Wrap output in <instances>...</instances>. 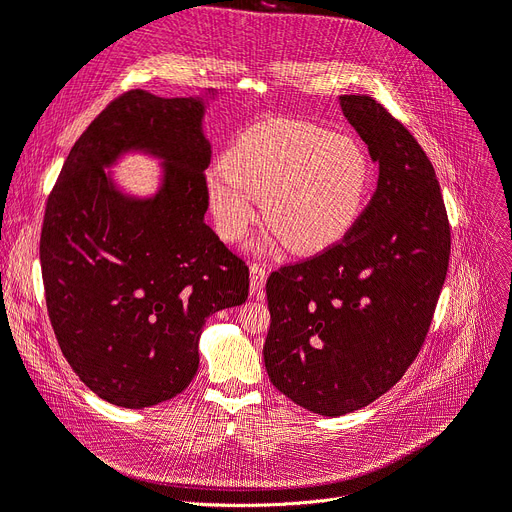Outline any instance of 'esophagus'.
I'll use <instances>...</instances> for the list:
<instances>
[{
  "label": "esophagus",
  "instance_id": "1",
  "mask_svg": "<svg viewBox=\"0 0 512 512\" xmlns=\"http://www.w3.org/2000/svg\"><path fill=\"white\" fill-rule=\"evenodd\" d=\"M251 295L253 297H263V286H265V278H268V270L263 268L259 263H251Z\"/></svg>",
  "mask_w": 512,
  "mask_h": 512
}]
</instances>
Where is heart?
Returning <instances> with one entry per match:
<instances>
[{"instance_id": "1", "label": "heart", "mask_w": 512, "mask_h": 512, "mask_svg": "<svg viewBox=\"0 0 512 512\" xmlns=\"http://www.w3.org/2000/svg\"><path fill=\"white\" fill-rule=\"evenodd\" d=\"M372 163L349 136L274 119L247 129L226 165L207 173V203L219 236L238 242L263 201L268 228L295 253H320L345 238L366 207Z\"/></svg>"}]
</instances>
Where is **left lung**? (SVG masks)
<instances>
[{"mask_svg":"<svg viewBox=\"0 0 512 512\" xmlns=\"http://www.w3.org/2000/svg\"><path fill=\"white\" fill-rule=\"evenodd\" d=\"M339 104L379 165L376 192L341 242L265 284V370L278 391L322 416L360 410L402 379L450 261L448 213L425 150L370 96Z\"/></svg>","mask_w":512,"mask_h":512,"instance_id":"left-lung-1","label":"left lung"}]
</instances>
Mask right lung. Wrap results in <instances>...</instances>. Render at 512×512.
<instances>
[{"instance_id": "add662e5", "label": "right lung", "mask_w": 512, "mask_h": 512, "mask_svg": "<svg viewBox=\"0 0 512 512\" xmlns=\"http://www.w3.org/2000/svg\"><path fill=\"white\" fill-rule=\"evenodd\" d=\"M213 96L125 92L81 133L48 198L39 259L50 322L66 362L108 404L138 410L182 393L205 320L247 301L249 268L205 224ZM127 151L164 161L157 195L116 188L105 167Z\"/></svg>"}]
</instances>
